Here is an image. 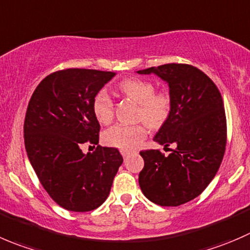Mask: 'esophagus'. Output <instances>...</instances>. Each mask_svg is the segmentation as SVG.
<instances>
[{
	"instance_id": "esophagus-1",
	"label": "esophagus",
	"mask_w": 250,
	"mask_h": 250,
	"mask_svg": "<svg viewBox=\"0 0 250 250\" xmlns=\"http://www.w3.org/2000/svg\"><path fill=\"white\" fill-rule=\"evenodd\" d=\"M120 152H122V155H123V157H124V158L127 157V155L131 153L130 150H124V149H122V150H120Z\"/></svg>"
}]
</instances>
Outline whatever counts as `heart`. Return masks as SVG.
Listing matches in <instances>:
<instances>
[{"label":"heart","mask_w":250,"mask_h":250,"mask_svg":"<svg viewBox=\"0 0 250 250\" xmlns=\"http://www.w3.org/2000/svg\"><path fill=\"white\" fill-rule=\"evenodd\" d=\"M123 95L138 103L136 119L140 124H117L103 133L105 145L119 149L131 150L137 148L147 136L149 127L158 128L169 119L171 113V97L167 92H155L154 83L142 79H127L120 83ZM92 112L101 124H109L114 117V102L105 90H100L92 101Z\"/></svg>","instance_id":"obj_1"}]
</instances>
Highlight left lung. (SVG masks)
<instances>
[{
    "label": "left lung",
    "mask_w": 250,
    "mask_h": 250,
    "mask_svg": "<svg viewBox=\"0 0 250 250\" xmlns=\"http://www.w3.org/2000/svg\"><path fill=\"white\" fill-rule=\"evenodd\" d=\"M137 73H154L169 85L171 113L154 141L176 146L169 155L141 150L145 167L138 184L153 203L179 207L198 197L221 165L227 141L221 93L207 74L189 64H164Z\"/></svg>",
    "instance_id": "1"
}]
</instances>
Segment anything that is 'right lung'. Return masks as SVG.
Wrapping results in <instances>:
<instances>
[{
	"label": "right lung",
	"mask_w": 250,
	"mask_h": 250,
	"mask_svg": "<svg viewBox=\"0 0 250 250\" xmlns=\"http://www.w3.org/2000/svg\"><path fill=\"white\" fill-rule=\"evenodd\" d=\"M114 76L95 69L54 71L29 101L24 122L29 160L49 197L70 211L98 208L123 164L117 148L98 145L101 126L92 112L95 95ZM85 143L98 147L85 155Z\"/></svg>",
	"instance_id": "obj_1"
}]
</instances>
